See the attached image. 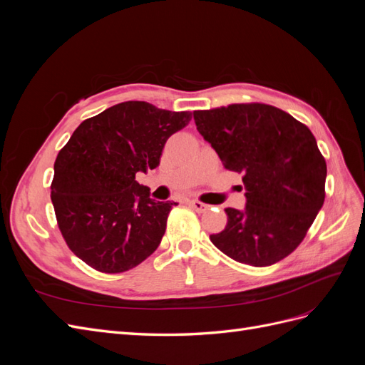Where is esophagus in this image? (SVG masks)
<instances>
[{"instance_id":"esophagus-1","label":"esophagus","mask_w":365,"mask_h":365,"mask_svg":"<svg viewBox=\"0 0 365 365\" xmlns=\"http://www.w3.org/2000/svg\"><path fill=\"white\" fill-rule=\"evenodd\" d=\"M187 204H189V207H190V208H193L195 212H197V213H205L207 210H208V205H207V204H202V202H200V201H195V200L189 201Z\"/></svg>"}]
</instances>
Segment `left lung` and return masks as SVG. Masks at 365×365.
Here are the masks:
<instances>
[{
    "mask_svg": "<svg viewBox=\"0 0 365 365\" xmlns=\"http://www.w3.org/2000/svg\"><path fill=\"white\" fill-rule=\"evenodd\" d=\"M197 130L225 169L242 173L247 204L225 208L228 222L213 245L252 267H269L300 245L324 202L327 168L300 121L263 103L195 111Z\"/></svg>",
    "mask_w": 365,
    "mask_h": 365,
    "instance_id": "8db88e82",
    "label": "left lung"
}]
</instances>
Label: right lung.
<instances>
[{
  "label": "right lung",
  "mask_w": 365,
  "mask_h": 365,
  "mask_svg": "<svg viewBox=\"0 0 365 365\" xmlns=\"http://www.w3.org/2000/svg\"><path fill=\"white\" fill-rule=\"evenodd\" d=\"M190 120L123 102L82 121L61 149L51 202L67 245L91 268L125 272L158 248L176 202L152 200L135 175L158 168L165 141Z\"/></svg>",
  "instance_id": "obj_1"
}]
</instances>
